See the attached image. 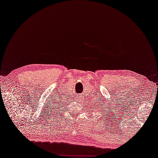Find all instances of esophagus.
<instances>
[{
	"instance_id": "34e87169",
	"label": "esophagus",
	"mask_w": 158,
	"mask_h": 158,
	"mask_svg": "<svg viewBox=\"0 0 158 158\" xmlns=\"http://www.w3.org/2000/svg\"><path fill=\"white\" fill-rule=\"evenodd\" d=\"M77 100L79 102H83V96H82V94H79V96H77Z\"/></svg>"
}]
</instances>
